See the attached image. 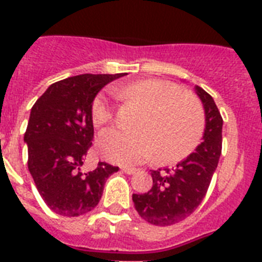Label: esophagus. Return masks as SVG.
Masks as SVG:
<instances>
[{"label":"esophagus","instance_id":"esophagus-1","mask_svg":"<svg viewBox=\"0 0 262 262\" xmlns=\"http://www.w3.org/2000/svg\"><path fill=\"white\" fill-rule=\"evenodd\" d=\"M121 170H122L125 174H129V175L136 174V171H137V170H136V168H133V167H121Z\"/></svg>","mask_w":262,"mask_h":262}]
</instances>
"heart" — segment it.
<instances>
[{
	"instance_id": "heart-1",
	"label": "heart",
	"mask_w": 262,
	"mask_h": 262,
	"mask_svg": "<svg viewBox=\"0 0 262 262\" xmlns=\"http://www.w3.org/2000/svg\"><path fill=\"white\" fill-rule=\"evenodd\" d=\"M111 92L123 102L139 106L132 132L106 130L99 136V155L118 164H136L152 155L158 164H175L190 156L203 139L204 111L186 90L159 79L137 80ZM113 110L103 94L91 104L96 127L113 121Z\"/></svg>"
}]
</instances>
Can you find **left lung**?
Listing matches in <instances>:
<instances>
[{"label":"left lung","instance_id":"left-lung-1","mask_svg":"<svg viewBox=\"0 0 262 262\" xmlns=\"http://www.w3.org/2000/svg\"><path fill=\"white\" fill-rule=\"evenodd\" d=\"M195 94L205 111L203 143L172 170H152L151 190L132 197L139 215L155 226H171L190 216L207 194L219 163L223 118L211 95L199 85Z\"/></svg>","mask_w":262,"mask_h":262}]
</instances>
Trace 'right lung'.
Returning a JSON list of instances; mask_svg holds the SVG:
<instances>
[{
	"mask_svg": "<svg viewBox=\"0 0 262 262\" xmlns=\"http://www.w3.org/2000/svg\"><path fill=\"white\" fill-rule=\"evenodd\" d=\"M117 75H79L51 84L31 108L24 141L39 194L51 211L80 216L98 205L107 178L118 171L106 162L81 171L94 139L91 104Z\"/></svg>",
	"mask_w": 262,
	"mask_h": 262,
	"instance_id": "right-lung-1",
	"label": "right lung"
}]
</instances>
